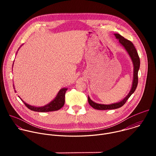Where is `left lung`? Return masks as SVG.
Masks as SVG:
<instances>
[{
    "mask_svg": "<svg viewBox=\"0 0 156 156\" xmlns=\"http://www.w3.org/2000/svg\"><path fill=\"white\" fill-rule=\"evenodd\" d=\"M116 38L119 40L120 43L125 48V49L128 52V54L129 55L133 62V65H134V75H133V81L132 84V87L131 89V91H129V94L126 96L125 99H123L122 101L112 104L109 105H104V104H97L94 102H93L90 97L88 96V102L90 105L93 107L95 109L98 110H111V109H115L121 107L123 106L126 101L128 99V98L131 96V95L135 92L136 90L138 83V73L140 69V59L138 54V52L135 48V47L133 45V44L129 40L125 39L122 36H121L119 34H114Z\"/></svg>",
    "mask_w": 156,
    "mask_h": 156,
    "instance_id": "left-lung-1",
    "label": "left lung"
}]
</instances>
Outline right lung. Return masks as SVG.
<instances>
[{
  "instance_id": "obj_1",
  "label": "right lung",
  "mask_w": 156,
  "mask_h": 156,
  "mask_svg": "<svg viewBox=\"0 0 156 156\" xmlns=\"http://www.w3.org/2000/svg\"><path fill=\"white\" fill-rule=\"evenodd\" d=\"M66 90H67V89L66 88L62 89V90H60L59 91L56 98L52 102H51L49 104H48L46 105H44V106L41 107L31 106V105L25 103L23 101H22V99H20L24 102L25 105L29 109H30L33 111H35V112H52V111L58 110L63 106V105L65 104V93H66ZM14 91H15V92H16V91L15 90V88H14Z\"/></svg>"
}]
</instances>
